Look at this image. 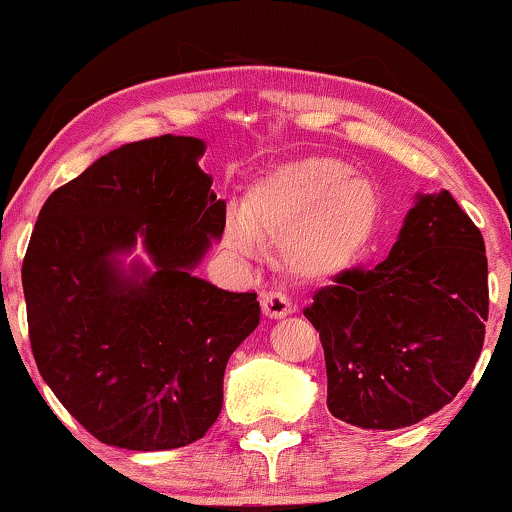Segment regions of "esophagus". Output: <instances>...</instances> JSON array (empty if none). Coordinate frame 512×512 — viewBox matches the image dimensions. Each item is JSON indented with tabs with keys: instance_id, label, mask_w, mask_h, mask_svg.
<instances>
[{
	"instance_id": "1",
	"label": "esophagus",
	"mask_w": 512,
	"mask_h": 512,
	"mask_svg": "<svg viewBox=\"0 0 512 512\" xmlns=\"http://www.w3.org/2000/svg\"><path fill=\"white\" fill-rule=\"evenodd\" d=\"M261 307L265 317L270 319H282L286 314L293 312V303L282 291H265L261 296Z\"/></svg>"
}]
</instances>
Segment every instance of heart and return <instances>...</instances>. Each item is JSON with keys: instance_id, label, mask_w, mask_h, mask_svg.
<instances>
[{"instance_id": "obj_1", "label": "heart", "mask_w": 512, "mask_h": 512, "mask_svg": "<svg viewBox=\"0 0 512 512\" xmlns=\"http://www.w3.org/2000/svg\"><path fill=\"white\" fill-rule=\"evenodd\" d=\"M382 214V198L366 177L335 158H303L275 167L247 191L242 212L223 223V249L251 258L261 237L282 240L293 275L326 279L363 254Z\"/></svg>"}]
</instances>
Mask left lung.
Segmentation results:
<instances>
[{"mask_svg":"<svg viewBox=\"0 0 512 512\" xmlns=\"http://www.w3.org/2000/svg\"><path fill=\"white\" fill-rule=\"evenodd\" d=\"M303 314L319 331L328 410L361 429L417 424L459 394L489 314L485 240L450 193L419 195L389 256L342 270Z\"/></svg>","mask_w":512,"mask_h":512,"instance_id":"obj_1","label":"left lung"}]
</instances>
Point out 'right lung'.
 <instances>
[{
    "label": "right lung",
    "instance_id": "add662e5",
    "mask_svg": "<svg viewBox=\"0 0 512 512\" xmlns=\"http://www.w3.org/2000/svg\"><path fill=\"white\" fill-rule=\"evenodd\" d=\"M205 144L160 135L97 158L41 207L23 261L30 345L69 415L107 445L172 450L205 436L230 354L261 321L256 291L191 275L223 235ZM145 240L153 273L116 253Z\"/></svg>",
    "mask_w": 512,
    "mask_h": 512
}]
</instances>
